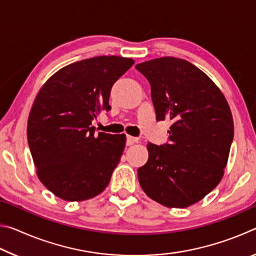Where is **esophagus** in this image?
Returning a JSON list of instances; mask_svg holds the SVG:
<instances>
[{"label":"esophagus","mask_w":256,"mask_h":256,"mask_svg":"<svg viewBox=\"0 0 256 256\" xmlns=\"http://www.w3.org/2000/svg\"><path fill=\"white\" fill-rule=\"evenodd\" d=\"M138 141V138H134V136H126V144L128 146H131L133 144H136V142Z\"/></svg>","instance_id":"esophagus-1"}]
</instances>
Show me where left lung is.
Returning a JSON list of instances; mask_svg holds the SVG:
<instances>
[{"mask_svg":"<svg viewBox=\"0 0 256 256\" xmlns=\"http://www.w3.org/2000/svg\"><path fill=\"white\" fill-rule=\"evenodd\" d=\"M151 86L157 120L170 118V144H148L138 170L144 192L167 208H188L220 183L234 138L227 99L204 72L164 56L136 64Z\"/></svg>","mask_w":256,"mask_h":256,"instance_id":"obj_1","label":"left lung"}]
</instances>
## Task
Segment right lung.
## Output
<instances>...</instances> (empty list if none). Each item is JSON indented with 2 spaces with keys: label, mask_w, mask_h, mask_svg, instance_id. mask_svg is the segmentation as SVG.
<instances>
[{
  "label": "right lung",
  "mask_w": 256,
  "mask_h": 256,
  "mask_svg": "<svg viewBox=\"0 0 256 256\" xmlns=\"http://www.w3.org/2000/svg\"><path fill=\"white\" fill-rule=\"evenodd\" d=\"M134 64L122 56H96L68 64L38 92L27 138L36 172L47 190L66 201L100 194L123 154L125 134H94L92 122L108 112L114 82Z\"/></svg>",
  "instance_id": "right-lung-1"
}]
</instances>
